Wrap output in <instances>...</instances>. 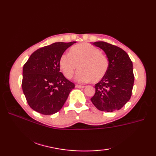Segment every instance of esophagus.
I'll list each match as a JSON object with an SVG mask.
<instances>
[{"label": "esophagus", "mask_w": 156, "mask_h": 156, "mask_svg": "<svg viewBox=\"0 0 156 156\" xmlns=\"http://www.w3.org/2000/svg\"><path fill=\"white\" fill-rule=\"evenodd\" d=\"M76 87L78 88H84V86L79 85V84H76Z\"/></svg>", "instance_id": "34e87169"}]
</instances>
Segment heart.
I'll list each match as a JSON object with an SVG mask.
<instances>
[{"label": "heart", "instance_id": "b5f03b06", "mask_svg": "<svg viewBox=\"0 0 156 156\" xmlns=\"http://www.w3.org/2000/svg\"><path fill=\"white\" fill-rule=\"evenodd\" d=\"M59 64L66 78L71 79L78 68L79 72L76 76L78 82L97 83L107 74L109 62L98 48L88 44H80L72 46L69 54H63Z\"/></svg>", "mask_w": 156, "mask_h": 156}]
</instances>
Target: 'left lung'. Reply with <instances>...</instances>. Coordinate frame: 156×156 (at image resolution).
<instances>
[{"instance_id": "8db88e82", "label": "left lung", "mask_w": 156, "mask_h": 156, "mask_svg": "<svg viewBox=\"0 0 156 156\" xmlns=\"http://www.w3.org/2000/svg\"><path fill=\"white\" fill-rule=\"evenodd\" d=\"M92 44L105 52L109 66L104 78L95 84V94L90 100L101 111L119 110L131 97L134 83L133 63L127 53L117 46L104 41Z\"/></svg>"}]
</instances>
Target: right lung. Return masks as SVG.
<instances>
[{"label": "right lung", "mask_w": 156, "mask_h": 156, "mask_svg": "<svg viewBox=\"0 0 156 156\" xmlns=\"http://www.w3.org/2000/svg\"><path fill=\"white\" fill-rule=\"evenodd\" d=\"M76 43L57 42L35 51L23 69L22 89L28 105L42 115L58 112L75 87L59 68V58Z\"/></svg>", "instance_id": "obj_1"}]
</instances>
